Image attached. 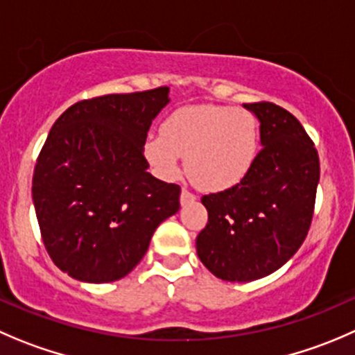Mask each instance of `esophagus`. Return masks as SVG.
<instances>
[{
  "mask_svg": "<svg viewBox=\"0 0 355 355\" xmlns=\"http://www.w3.org/2000/svg\"><path fill=\"white\" fill-rule=\"evenodd\" d=\"M196 199V196L192 194L191 191H187V189H182V194H180V205L185 206L189 205V202H192Z\"/></svg>",
  "mask_w": 355,
  "mask_h": 355,
  "instance_id": "34e87169",
  "label": "esophagus"
}]
</instances>
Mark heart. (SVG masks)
Instances as JSON below:
<instances>
[{
	"label": "heart",
	"instance_id": "heart-1",
	"mask_svg": "<svg viewBox=\"0 0 355 355\" xmlns=\"http://www.w3.org/2000/svg\"><path fill=\"white\" fill-rule=\"evenodd\" d=\"M153 170L164 180L187 173L198 187L220 192L232 189L250 173L258 153V123L246 109L191 105L175 111L163 135H150L144 147Z\"/></svg>",
	"mask_w": 355,
	"mask_h": 355
}]
</instances>
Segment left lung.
Masks as SVG:
<instances>
[{
	"instance_id": "8db88e82",
	"label": "left lung",
	"mask_w": 355,
	"mask_h": 355,
	"mask_svg": "<svg viewBox=\"0 0 355 355\" xmlns=\"http://www.w3.org/2000/svg\"><path fill=\"white\" fill-rule=\"evenodd\" d=\"M244 109L260 121L261 150L236 187L202 196L208 223L196 239L206 269L232 283L269 276L297 253L319 184L318 150L300 121L272 102Z\"/></svg>"
}]
</instances>
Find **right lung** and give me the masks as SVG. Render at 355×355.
Listing matches in <instances>:
<instances>
[{
    "label": "right lung",
    "instance_id": "obj_1",
    "mask_svg": "<svg viewBox=\"0 0 355 355\" xmlns=\"http://www.w3.org/2000/svg\"><path fill=\"white\" fill-rule=\"evenodd\" d=\"M170 88L112 94L71 105L51 126L33 177L44 248L62 272L111 283L132 272L180 187L157 180L144 156Z\"/></svg>",
    "mask_w": 355,
    "mask_h": 355
}]
</instances>
